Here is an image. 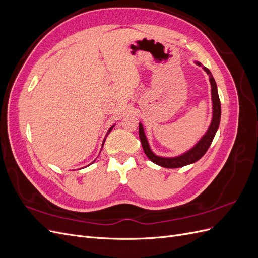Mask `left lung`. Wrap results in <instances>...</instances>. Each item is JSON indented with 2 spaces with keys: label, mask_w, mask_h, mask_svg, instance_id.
Wrapping results in <instances>:
<instances>
[{
  "label": "left lung",
  "mask_w": 258,
  "mask_h": 258,
  "mask_svg": "<svg viewBox=\"0 0 258 258\" xmlns=\"http://www.w3.org/2000/svg\"><path fill=\"white\" fill-rule=\"evenodd\" d=\"M196 64L199 67L201 66L200 62H196ZM202 69H204L207 72V74L209 75V80L211 84V95H212L213 115H212V120H211V123L207 132L205 134V136L199 140L196 145H195L192 148H190L189 151H187L179 156H176V157H160V156H157L152 152L150 144H148V141L146 139L142 123L141 122L139 123V137H140V140H141L144 153L146 154L148 159H151L154 163H156V165L163 168H170V169L190 165V163L198 161L202 156L207 153L208 148L210 147L211 143L213 141L221 121V101H220V97H218L217 86H216L214 77L212 76V73H211L210 70L207 69L206 67H202Z\"/></svg>",
  "instance_id": "left-lung-1"
}]
</instances>
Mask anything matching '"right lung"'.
I'll use <instances>...</instances> for the list:
<instances>
[{
  "label": "right lung",
  "instance_id": "right-lung-1",
  "mask_svg": "<svg viewBox=\"0 0 258 258\" xmlns=\"http://www.w3.org/2000/svg\"><path fill=\"white\" fill-rule=\"evenodd\" d=\"M113 128H114V126H113V127H112V128H110V130H108V131H107V135H108V134H110V131H111V130H112V129H113ZM107 135H106V136H107ZM106 136H105V138H106ZM104 142H105V139H104V140H103V143H102V146H103V144H104Z\"/></svg>",
  "mask_w": 258,
  "mask_h": 258
}]
</instances>
